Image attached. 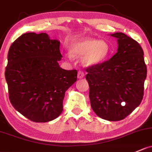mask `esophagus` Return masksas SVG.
Returning a JSON list of instances; mask_svg holds the SVG:
<instances>
[{"instance_id": "1", "label": "esophagus", "mask_w": 152, "mask_h": 152, "mask_svg": "<svg viewBox=\"0 0 152 152\" xmlns=\"http://www.w3.org/2000/svg\"><path fill=\"white\" fill-rule=\"evenodd\" d=\"M85 77V73L82 71H79L77 72V78L78 79H82Z\"/></svg>"}]
</instances>
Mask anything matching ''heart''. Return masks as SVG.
Wrapping results in <instances>:
<instances>
[{
    "label": "heart",
    "instance_id": "1",
    "mask_svg": "<svg viewBox=\"0 0 152 152\" xmlns=\"http://www.w3.org/2000/svg\"><path fill=\"white\" fill-rule=\"evenodd\" d=\"M70 53L75 57H83L82 63L86 67L101 65L108 58L111 46L106 40L85 37L77 40L69 48Z\"/></svg>",
    "mask_w": 152,
    "mask_h": 152
}]
</instances>
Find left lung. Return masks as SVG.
<instances>
[{
	"instance_id": "obj_1",
	"label": "left lung",
	"mask_w": 152,
	"mask_h": 152,
	"mask_svg": "<svg viewBox=\"0 0 152 152\" xmlns=\"http://www.w3.org/2000/svg\"><path fill=\"white\" fill-rule=\"evenodd\" d=\"M110 35L117 39V52L109 61L88 68L86 78L91 108L96 115L118 121L141 104L147 69L138 42L122 32Z\"/></svg>"
}]
</instances>
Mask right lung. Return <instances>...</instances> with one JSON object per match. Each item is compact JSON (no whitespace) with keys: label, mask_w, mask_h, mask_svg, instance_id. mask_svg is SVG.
<instances>
[{"label":"right lung","mask_w":152,"mask_h":152,"mask_svg":"<svg viewBox=\"0 0 152 152\" xmlns=\"http://www.w3.org/2000/svg\"><path fill=\"white\" fill-rule=\"evenodd\" d=\"M60 41L48 34L24 33L11 44L5 72L10 102L35 122L54 120L63 111L65 92L77 80L75 69L60 67Z\"/></svg>","instance_id":"obj_1"}]
</instances>
